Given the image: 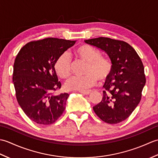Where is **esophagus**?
<instances>
[{
    "label": "esophagus",
    "instance_id": "34e87169",
    "mask_svg": "<svg viewBox=\"0 0 158 158\" xmlns=\"http://www.w3.org/2000/svg\"><path fill=\"white\" fill-rule=\"evenodd\" d=\"M79 92L82 94H84V95H89L91 94L92 91L91 90H81V91H79Z\"/></svg>",
    "mask_w": 158,
    "mask_h": 158
}]
</instances>
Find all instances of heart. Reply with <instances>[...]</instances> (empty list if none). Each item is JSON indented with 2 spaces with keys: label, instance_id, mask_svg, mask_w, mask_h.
Instances as JSON below:
<instances>
[{
  "label": "heart",
  "instance_id": "b5f03b06",
  "mask_svg": "<svg viewBox=\"0 0 158 158\" xmlns=\"http://www.w3.org/2000/svg\"><path fill=\"white\" fill-rule=\"evenodd\" d=\"M75 55L77 58L87 62L85 70L86 75L74 77L66 83L65 88L69 90H82L96 84L97 79L103 81L108 78L112 70V64L108 59L100 56V53L88 45L77 48ZM54 69L61 78L67 79L71 75V61L69 55L64 53L56 60Z\"/></svg>",
  "mask_w": 158,
  "mask_h": 158
}]
</instances>
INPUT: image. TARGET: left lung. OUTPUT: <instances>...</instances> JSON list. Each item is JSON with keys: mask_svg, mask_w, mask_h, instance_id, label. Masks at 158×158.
Masks as SVG:
<instances>
[{"mask_svg": "<svg viewBox=\"0 0 158 158\" xmlns=\"http://www.w3.org/2000/svg\"><path fill=\"white\" fill-rule=\"evenodd\" d=\"M106 53L112 70L103 88L101 102L93 107L103 122L115 124L128 117L141 99L146 79L144 66L136 52L128 43L106 37L84 41Z\"/></svg>", "mask_w": 158, "mask_h": 158, "instance_id": "left-lung-1", "label": "left lung"}]
</instances>
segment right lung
<instances>
[{
    "instance_id": "1",
    "label": "right lung",
    "mask_w": 158,
    "mask_h": 158,
    "mask_svg": "<svg viewBox=\"0 0 158 158\" xmlns=\"http://www.w3.org/2000/svg\"><path fill=\"white\" fill-rule=\"evenodd\" d=\"M76 41L48 38L32 41L19 50L13 64V83L23 111L32 122L50 125L65 110L69 94H53L61 88L54 69L58 57Z\"/></svg>"
}]
</instances>
